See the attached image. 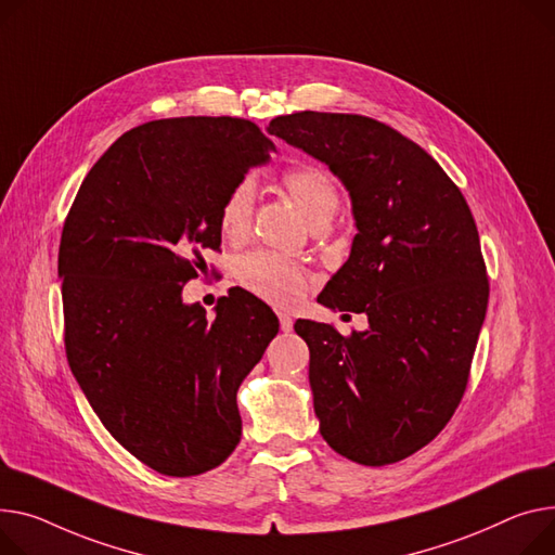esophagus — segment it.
<instances>
[{"label":"esophagus","instance_id":"obj_1","mask_svg":"<svg viewBox=\"0 0 555 555\" xmlns=\"http://www.w3.org/2000/svg\"><path fill=\"white\" fill-rule=\"evenodd\" d=\"M279 323H281V330H283V332H289V330H292V325H294L292 317H289V314H285V312H279Z\"/></svg>","mask_w":555,"mask_h":555}]
</instances>
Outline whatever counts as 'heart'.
Segmentation results:
<instances>
[{
	"mask_svg": "<svg viewBox=\"0 0 555 555\" xmlns=\"http://www.w3.org/2000/svg\"><path fill=\"white\" fill-rule=\"evenodd\" d=\"M283 188L299 205L310 225L330 220L339 205L337 182L323 167L304 165L283 176ZM256 205V184L251 178H238L218 207V228L228 241H243L251 230ZM238 281L258 297L274 306L297 304L306 292V272L289 258L272 251L245 254L236 266Z\"/></svg>",
	"mask_w": 555,
	"mask_h": 555,
	"instance_id": "obj_1",
	"label": "heart"
}]
</instances>
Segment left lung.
Masks as SVG:
<instances>
[{"label":"left lung","mask_w":555,"mask_h":555,"mask_svg":"<svg viewBox=\"0 0 555 555\" xmlns=\"http://www.w3.org/2000/svg\"><path fill=\"white\" fill-rule=\"evenodd\" d=\"M268 131L325 163L352 201L350 256L317 301L363 312L367 330L294 323L319 430L357 464H395L439 435L468 384L489 304L473 214L435 158L379 120L299 111Z\"/></svg>","instance_id":"obj_1"}]
</instances>
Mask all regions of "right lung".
Here are the masks:
<instances>
[{
  "instance_id": "obj_1",
  "label": "right lung",
  "mask_w": 555,
  "mask_h": 555,
  "mask_svg": "<svg viewBox=\"0 0 555 555\" xmlns=\"http://www.w3.org/2000/svg\"><path fill=\"white\" fill-rule=\"evenodd\" d=\"M274 144L243 118H167L122 133L91 167L64 220V346L73 377L120 444L150 468L192 477L241 441L236 392L276 337L249 292L209 319L182 285L220 247L218 207Z\"/></svg>"
}]
</instances>
